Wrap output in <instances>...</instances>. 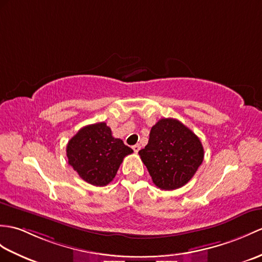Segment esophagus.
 <instances>
[{"instance_id":"1","label":"esophagus","mask_w":262,"mask_h":262,"mask_svg":"<svg viewBox=\"0 0 262 262\" xmlns=\"http://www.w3.org/2000/svg\"><path fill=\"white\" fill-rule=\"evenodd\" d=\"M133 149H134V151H135V153H138V150L141 149V145H139V144L134 145V146H133Z\"/></svg>"}]
</instances>
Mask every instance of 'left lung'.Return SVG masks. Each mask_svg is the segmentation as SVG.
<instances>
[{
    "label": "left lung",
    "mask_w": 262,
    "mask_h": 262,
    "mask_svg": "<svg viewBox=\"0 0 262 262\" xmlns=\"http://www.w3.org/2000/svg\"><path fill=\"white\" fill-rule=\"evenodd\" d=\"M153 183L172 191L185 185L203 162L200 138L174 118H162L151 127L148 144L138 151Z\"/></svg>",
    "instance_id": "left-lung-1"
}]
</instances>
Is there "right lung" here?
Here are the masks:
<instances>
[{"label": "right lung", "mask_w": 262, "mask_h": 262, "mask_svg": "<svg viewBox=\"0 0 262 262\" xmlns=\"http://www.w3.org/2000/svg\"><path fill=\"white\" fill-rule=\"evenodd\" d=\"M133 153L106 123L84 126L67 145L69 165L87 183L105 186L117 174L124 157Z\"/></svg>", "instance_id": "1"}]
</instances>
